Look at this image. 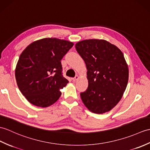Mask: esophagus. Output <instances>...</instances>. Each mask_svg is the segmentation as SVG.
Segmentation results:
<instances>
[{"instance_id": "esophagus-1", "label": "esophagus", "mask_w": 150, "mask_h": 150, "mask_svg": "<svg viewBox=\"0 0 150 150\" xmlns=\"http://www.w3.org/2000/svg\"><path fill=\"white\" fill-rule=\"evenodd\" d=\"M78 79H79V76H78V75H76L74 78L72 79V80H73V81H76V80H77Z\"/></svg>"}]
</instances>
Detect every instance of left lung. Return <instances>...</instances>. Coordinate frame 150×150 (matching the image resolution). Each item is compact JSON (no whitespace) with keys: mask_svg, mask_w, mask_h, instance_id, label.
<instances>
[{"mask_svg":"<svg viewBox=\"0 0 150 150\" xmlns=\"http://www.w3.org/2000/svg\"><path fill=\"white\" fill-rule=\"evenodd\" d=\"M84 61L88 88L81 93L83 104L92 112L103 114L117 105L128 81V68L123 54L103 40H86L75 45Z\"/></svg>","mask_w":150,"mask_h":150,"instance_id":"1","label":"left lung"}]
</instances>
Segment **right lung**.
<instances>
[{
	"label": "right lung",
	"mask_w": 150,
	"mask_h": 150,
	"mask_svg": "<svg viewBox=\"0 0 150 150\" xmlns=\"http://www.w3.org/2000/svg\"><path fill=\"white\" fill-rule=\"evenodd\" d=\"M74 46L70 41L43 38L34 41L20 54L15 69L17 85L33 105L47 107L61 95L68 81L62 75L61 61Z\"/></svg>",
	"instance_id": "obj_1"
}]
</instances>
